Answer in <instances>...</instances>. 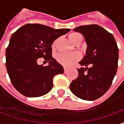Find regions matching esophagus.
I'll use <instances>...</instances> for the list:
<instances>
[{"label": "esophagus", "mask_w": 124, "mask_h": 124, "mask_svg": "<svg viewBox=\"0 0 124 124\" xmlns=\"http://www.w3.org/2000/svg\"><path fill=\"white\" fill-rule=\"evenodd\" d=\"M64 72H66L68 70V68L66 67H64Z\"/></svg>", "instance_id": "34e87169"}]
</instances>
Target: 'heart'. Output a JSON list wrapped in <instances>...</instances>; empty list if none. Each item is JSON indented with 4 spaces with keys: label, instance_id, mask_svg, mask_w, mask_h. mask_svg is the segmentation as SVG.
<instances>
[{
    "label": "heart",
    "instance_id": "heart-1",
    "mask_svg": "<svg viewBox=\"0 0 124 124\" xmlns=\"http://www.w3.org/2000/svg\"><path fill=\"white\" fill-rule=\"evenodd\" d=\"M69 38L72 42L76 44L78 41L82 40V36L81 35L80 33L73 32L71 33L69 35ZM56 42L57 40H56L52 44V47L53 49L55 48V47L56 46ZM80 58V56L78 53H70V54L60 53L56 56V60H57V62L64 66H72L75 62L79 60Z\"/></svg>",
    "mask_w": 124,
    "mask_h": 124
}]
</instances>
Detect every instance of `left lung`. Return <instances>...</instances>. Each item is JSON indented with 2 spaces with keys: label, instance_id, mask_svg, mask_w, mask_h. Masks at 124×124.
Wrapping results in <instances>:
<instances>
[{
  "label": "left lung",
  "instance_id": "left-lung-1",
  "mask_svg": "<svg viewBox=\"0 0 124 124\" xmlns=\"http://www.w3.org/2000/svg\"><path fill=\"white\" fill-rule=\"evenodd\" d=\"M74 31L82 34L87 44L86 55L79 62L86 68L78 69V77L70 83V89L79 98L95 100L112 85L117 72L119 49L114 36L100 26H80Z\"/></svg>",
  "mask_w": 124,
  "mask_h": 124
}]
</instances>
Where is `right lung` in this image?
Masks as SVG:
<instances>
[{"label": "right lung", "mask_w": 124, "mask_h": 124, "mask_svg": "<svg viewBox=\"0 0 124 124\" xmlns=\"http://www.w3.org/2000/svg\"><path fill=\"white\" fill-rule=\"evenodd\" d=\"M70 31L27 24L12 34L6 50V67L11 83L18 92L34 98L51 90L53 78L64 73L62 65L52 58V44ZM40 57L49 61L47 67L37 64Z\"/></svg>", "instance_id": "right-lung-1"}]
</instances>
